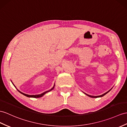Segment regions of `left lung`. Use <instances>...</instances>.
I'll return each instance as SVG.
<instances>
[{"mask_svg":"<svg viewBox=\"0 0 127 127\" xmlns=\"http://www.w3.org/2000/svg\"><path fill=\"white\" fill-rule=\"evenodd\" d=\"M113 88H111L109 91H108V92H107L106 93H104V94H103L102 95H98V96H92V95H88V94H87L86 93H84V92H83V93L84 94H85L86 95H87L88 96H89V97H93V98H97V97H102V96H103L104 95H106V94H107L108 92H110L111 90H112V89Z\"/></svg>","mask_w":127,"mask_h":127,"instance_id":"obj_1","label":"left lung"}]
</instances>
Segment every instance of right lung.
<instances>
[{
    "mask_svg": "<svg viewBox=\"0 0 127 127\" xmlns=\"http://www.w3.org/2000/svg\"><path fill=\"white\" fill-rule=\"evenodd\" d=\"M11 82H12V81H11ZM12 84L13 85V86H14V87L17 88V87H15V86H14V85L13 84V82H12ZM54 86H55V83H54V86L53 87H52L50 90H49V91H46V92H44V93H41V94H38V95H28V94H25V93H23V92H20V91H19L18 90V89L17 88V89L18 90V91L19 92H20L21 94H22L23 95H25V96H27V97H33V98H39V97H42V96H44L45 94H46L47 93H48V92H49L50 91H51L52 90H53V88H54Z\"/></svg>",
    "mask_w": 127,
    "mask_h": 127,
    "instance_id": "obj_1",
    "label": "right lung"
}]
</instances>
